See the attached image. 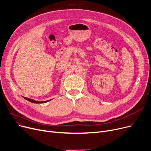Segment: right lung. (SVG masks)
Masks as SVG:
<instances>
[{
  "mask_svg": "<svg viewBox=\"0 0 151 151\" xmlns=\"http://www.w3.org/2000/svg\"><path fill=\"white\" fill-rule=\"evenodd\" d=\"M24 98L25 99H26L27 101H28L29 102H31L32 103H35V104H44V103H46L50 100H49V101H35V100H33L32 99H30V98H27V97H24Z\"/></svg>",
  "mask_w": 151,
  "mask_h": 151,
  "instance_id": "1",
  "label": "right lung"
}]
</instances>
